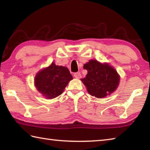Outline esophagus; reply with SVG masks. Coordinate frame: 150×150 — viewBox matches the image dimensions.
<instances>
[{
	"label": "esophagus",
	"instance_id": "34e87169",
	"mask_svg": "<svg viewBox=\"0 0 150 150\" xmlns=\"http://www.w3.org/2000/svg\"><path fill=\"white\" fill-rule=\"evenodd\" d=\"M74 77H75V78H77V79H81V73H79V72L75 73V74H74Z\"/></svg>",
	"mask_w": 150,
	"mask_h": 150
}]
</instances>
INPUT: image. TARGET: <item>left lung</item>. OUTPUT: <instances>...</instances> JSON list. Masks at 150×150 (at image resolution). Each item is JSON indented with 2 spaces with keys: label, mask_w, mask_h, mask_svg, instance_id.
I'll return each mask as SVG.
<instances>
[{
  "label": "left lung",
  "mask_w": 150,
  "mask_h": 150,
  "mask_svg": "<svg viewBox=\"0 0 150 150\" xmlns=\"http://www.w3.org/2000/svg\"><path fill=\"white\" fill-rule=\"evenodd\" d=\"M88 73L81 81L92 96L103 98L116 90L119 84V75L116 70L108 64H101L96 60H90L84 65Z\"/></svg>",
  "instance_id": "left-lung-1"
}]
</instances>
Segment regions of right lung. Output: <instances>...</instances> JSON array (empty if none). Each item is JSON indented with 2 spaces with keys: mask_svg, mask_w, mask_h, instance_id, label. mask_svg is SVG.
I'll list each match as a JSON object with an SVG mask.
<instances>
[{
  "mask_svg": "<svg viewBox=\"0 0 150 150\" xmlns=\"http://www.w3.org/2000/svg\"><path fill=\"white\" fill-rule=\"evenodd\" d=\"M73 79L66 67L52 64L37 73L35 84L37 90L47 98H53L62 94L69 81Z\"/></svg>",
  "mask_w": 150,
  "mask_h": 150,
  "instance_id": "obj_1",
  "label": "right lung"
}]
</instances>
